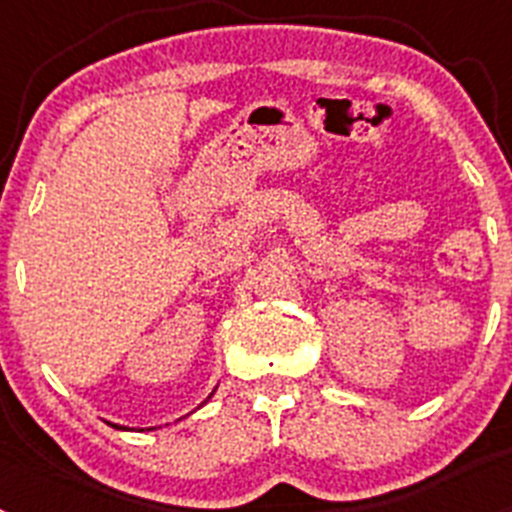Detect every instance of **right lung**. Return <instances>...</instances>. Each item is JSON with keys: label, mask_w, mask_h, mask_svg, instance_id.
<instances>
[{"label": "right lung", "mask_w": 512, "mask_h": 512, "mask_svg": "<svg viewBox=\"0 0 512 512\" xmlns=\"http://www.w3.org/2000/svg\"><path fill=\"white\" fill-rule=\"evenodd\" d=\"M115 428H117V425H115Z\"/></svg>", "instance_id": "add662e5"}]
</instances>
